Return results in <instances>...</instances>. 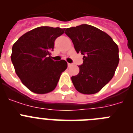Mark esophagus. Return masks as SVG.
Returning <instances> with one entry per match:
<instances>
[{
    "label": "esophagus",
    "instance_id": "esophagus-1",
    "mask_svg": "<svg viewBox=\"0 0 133 133\" xmlns=\"http://www.w3.org/2000/svg\"><path fill=\"white\" fill-rule=\"evenodd\" d=\"M70 66H72V64H71V63H68V66H69V67H70Z\"/></svg>",
    "mask_w": 133,
    "mask_h": 133
}]
</instances>
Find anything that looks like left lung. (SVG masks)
Listing matches in <instances>:
<instances>
[{
	"label": "left lung",
	"instance_id": "obj_1",
	"mask_svg": "<svg viewBox=\"0 0 133 133\" xmlns=\"http://www.w3.org/2000/svg\"><path fill=\"white\" fill-rule=\"evenodd\" d=\"M75 50L83 56L79 73L71 77L79 92H98L113 77L119 62L118 46L112 38L96 27L81 24L66 29Z\"/></svg>",
	"mask_w": 133,
	"mask_h": 133
}]
</instances>
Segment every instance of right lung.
I'll use <instances>...</instances> for the list:
<instances>
[{
	"label": "right lung",
	"instance_id": "1",
	"mask_svg": "<svg viewBox=\"0 0 133 133\" xmlns=\"http://www.w3.org/2000/svg\"><path fill=\"white\" fill-rule=\"evenodd\" d=\"M64 30L58 27H37L21 36L12 46L11 61L16 75L32 92H51L67 68L64 60L55 61L50 56L55 40Z\"/></svg>",
	"mask_w": 133,
	"mask_h": 133
}]
</instances>
